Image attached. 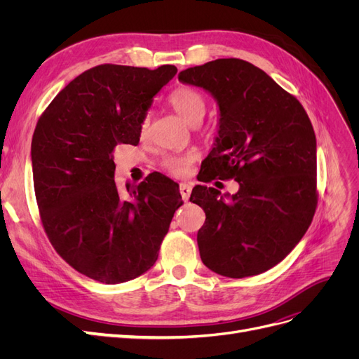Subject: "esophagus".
I'll return each instance as SVG.
<instances>
[{"label": "esophagus", "mask_w": 359, "mask_h": 359, "mask_svg": "<svg viewBox=\"0 0 359 359\" xmlns=\"http://www.w3.org/2000/svg\"><path fill=\"white\" fill-rule=\"evenodd\" d=\"M180 193L184 201H189L190 198V193H191V184L189 182H181L180 184Z\"/></svg>", "instance_id": "1"}]
</instances>
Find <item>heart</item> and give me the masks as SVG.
Here are the masks:
<instances>
[{"label":"heart","mask_w":359,"mask_h":359,"mask_svg":"<svg viewBox=\"0 0 359 359\" xmlns=\"http://www.w3.org/2000/svg\"><path fill=\"white\" fill-rule=\"evenodd\" d=\"M169 103L175 112L190 126L201 124L206 112L205 97L191 86H180L169 95ZM149 133V116L147 115L140 123V137L145 139ZM194 160L193 154H173L163 160V168L172 175L184 177L190 170L191 163Z\"/></svg>","instance_id":"obj_1"}]
</instances>
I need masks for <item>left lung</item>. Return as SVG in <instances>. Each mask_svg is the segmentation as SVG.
Instances as JSON below:
<instances>
[{"mask_svg": "<svg viewBox=\"0 0 359 359\" xmlns=\"http://www.w3.org/2000/svg\"><path fill=\"white\" fill-rule=\"evenodd\" d=\"M219 106L214 148L199 181L233 178L223 194L196 186L190 202L205 211L201 259L214 273L243 278L281 262L316 211V136L301 103L253 64L222 58L178 74ZM202 170V168H201Z\"/></svg>", "mask_w": 359, "mask_h": 359, "instance_id": "left-lung-1", "label": "left lung"}]
</instances>
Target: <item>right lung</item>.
<instances>
[{
	"mask_svg": "<svg viewBox=\"0 0 359 359\" xmlns=\"http://www.w3.org/2000/svg\"><path fill=\"white\" fill-rule=\"evenodd\" d=\"M177 72L175 66L93 67L58 93L32 135V178L45 232L70 266L100 283L147 273L182 205L178 184L161 173L118 190L112 160L116 145L139 144L154 95Z\"/></svg>",
	"mask_w": 359,
	"mask_h": 359,
	"instance_id": "obj_1",
	"label": "right lung"
}]
</instances>
